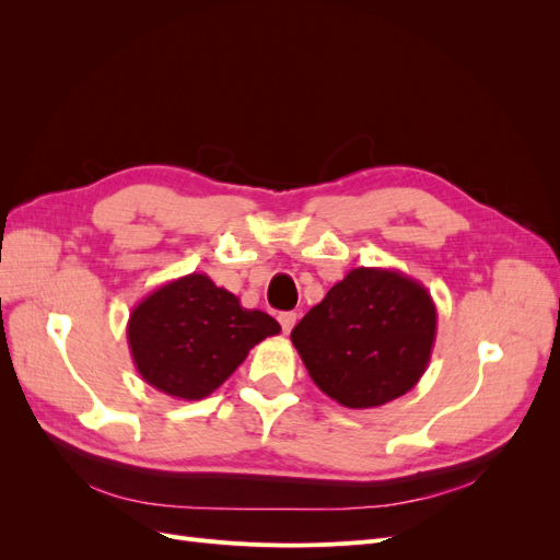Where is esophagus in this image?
<instances>
[{"label": "esophagus", "mask_w": 560, "mask_h": 560, "mask_svg": "<svg viewBox=\"0 0 560 560\" xmlns=\"http://www.w3.org/2000/svg\"><path fill=\"white\" fill-rule=\"evenodd\" d=\"M278 319H280V325H282V331L290 334L292 327L296 325V313H292V311L290 313H280Z\"/></svg>", "instance_id": "34e87169"}]
</instances>
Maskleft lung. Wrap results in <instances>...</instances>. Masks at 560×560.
Returning a JSON list of instances; mask_svg holds the SVG:
<instances>
[{"instance_id": "obj_1", "label": "left lung", "mask_w": 560, "mask_h": 560, "mask_svg": "<svg viewBox=\"0 0 560 560\" xmlns=\"http://www.w3.org/2000/svg\"><path fill=\"white\" fill-rule=\"evenodd\" d=\"M436 338V306L393 268H352L292 329L313 383L348 409L393 401L422 378Z\"/></svg>"}]
</instances>
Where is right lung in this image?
<instances>
[{"instance_id":"add662e5","label":"right lung","mask_w":560,"mask_h":560,"mask_svg":"<svg viewBox=\"0 0 560 560\" xmlns=\"http://www.w3.org/2000/svg\"><path fill=\"white\" fill-rule=\"evenodd\" d=\"M128 346L144 383L175 399L212 395L247 352L278 322L241 306V299L217 287L206 273H189L156 287L128 317Z\"/></svg>"}]
</instances>
